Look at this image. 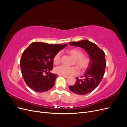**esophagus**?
Instances as JSON below:
<instances>
[{
  "label": "esophagus",
  "mask_w": 127,
  "mask_h": 127,
  "mask_svg": "<svg viewBox=\"0 0 127 127\" xmlns=\"http://www.w3.org/2000/svg\"><path fill=\"white\" fill-rule=\"evenodd\" d=\"M63 77L66 78H68L69 77V76H63Z\"/></svg>",
  "instance_id": "esophagus-1"
}]
</instances>
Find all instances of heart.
Wrapping results in <instances>:
<instances>
[{
    "label": "heart",
    "mask_w": 127,
    "mask_h": 127,
    "mask_svg": "<svg viewBox=\"0 0 127 127\" xmlns=\"http://www.w3.org/2000/svg\"><path fill=\"white\" fill-rule=\"evenodd\" d=\"M68 52L75 59L73 64L77 67L80 71H84L89 67L91 62L90 58L84 56V53L81 50L77 48L71 49L68 50ZM61 56L62 52H58L53 58V63L55 64H60ZM77 68L75 66L69 67L64 65H61L55 68V72L57 74L63 76L76 75L78 74Z\"/></svg>",
    "instance_id": "b5f03b06"
}]
</instances>
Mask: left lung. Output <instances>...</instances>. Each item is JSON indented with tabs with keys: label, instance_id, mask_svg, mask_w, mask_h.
I'll list each match as a JSON object with an SVG mask.
<instances>
[{
	"label": "left lung",
	"instance_id": "obj_1",
	"mask_svg": "<svg viewBox=\"0 0 127 127\" xmlns=\"http://www.w3.org/2000/svg\"><path fill=\"white\" fill-rule=\"evenodd\" d=\"M69 44L85 49L91 59L90 66L81 77L82 79L76 78V83L69 88L73 93L79 95L91 93L99 85L104 75L106 65L105 53L95 43L88 40L71 42Z\"/></svg>",
	"mask_w": 127,
	"mask_h": 127
}]
</instances>
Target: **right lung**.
I'll return each instance as SVG.
<instances>
[{
	"label": "right lung",
	"mask_w": 127,
	"mask_h": 127,
	"mask_svg": "<svg viewBox=\"0 0 127 127\" xmlns=\"http://www.w3.org/2000/svg\"><path fill=\"white\" fill-rule=\"evenodd\" d=\"M66 45L40 42L31 44L23 53L20 61L21 72L26 85L37 92L51 89L58 77L50 72L53 69V58Z\"/></svg>",
	"instance_id": "right-lung-1"
}]
</instances>
